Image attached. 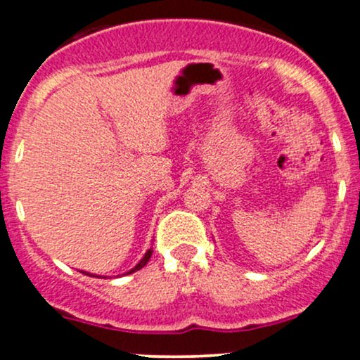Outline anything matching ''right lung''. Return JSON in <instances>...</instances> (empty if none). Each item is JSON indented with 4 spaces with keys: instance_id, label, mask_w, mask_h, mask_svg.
Instances as JSON below:
<instances>
[{
    "instance_id": "add662e5",
    "label": "right lung",
    "mask_w": 360,
    "mask_h": 360,
    "mask_svg": "<svg viewBox=\"0 0 360 360\" xmlns=\"http://www.w3.org/2000/svg\"><path fill=\"white\" fill-rule=\"evenodd\" d=\"M150 255H152V249H148V250H147V254H146V255H143V259H142V260H140V262L137 264V266H135V267H134V269H131L130 272H135V271L142 269V267H143V266H146V264L148 262V259H150ZM130 272H127V274H130Z\"/></svg>"
}]
</instances>
